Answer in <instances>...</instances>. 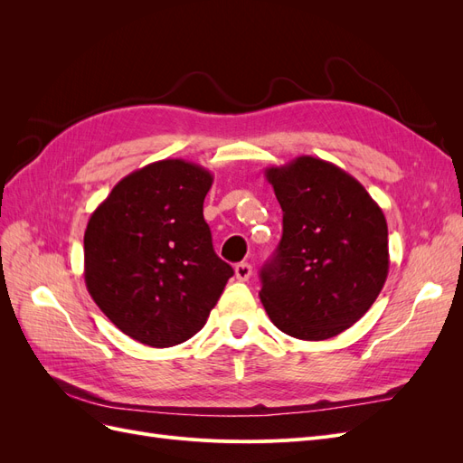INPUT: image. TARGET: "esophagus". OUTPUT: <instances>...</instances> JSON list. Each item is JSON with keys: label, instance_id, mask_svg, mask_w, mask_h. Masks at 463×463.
Segmentation results:
<instances>
[{"label": "esophagus", "instance_id": "esophagus-1", "mask_svg": "<svg viewBox=\"0 0 463 463\" xmlns=\"http://www.w3.org/2000/svg\"><path fill=\"white\" fill-rule=\"evenodd\" d=\"M250 274H253V266H250L249 262L235 264V278L240 279V282H247V279L250 278Z\"/></svg>", "mask_w": 463, "mask_h": 463}]
</instances>
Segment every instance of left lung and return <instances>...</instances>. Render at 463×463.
Segmentation results:
<instances>
[{
	"label": "left lung",
	"instance_id": "1",
	"mask_svg": "<svg viewBox=\"0 0 463 463\" xmlns=\"http://www.w3.org/2000/svg\"><path fill=\"white\" fill-rule=\"evenodd\" d=\"M284 233L260 270V301L274 325L299 340L354 326L388 276V226L371 194L342 167L313 156L266 167Z\"/></svg>",
	"mask_w": 463,
	"mask_h": 463
}]
</instances>
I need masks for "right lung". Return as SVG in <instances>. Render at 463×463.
I'll return each mask as SVG.
<instances>
[{
    "label": "right lung",
    "instance_id": "add662e5",
    "mask_svg": "<svg viewBox=\"0 0 463 463\" xmlns=\"http://www.w3.org/2000/svg\"><path fill=\"white\" fill-rule=\"evenodd\" d=\"M213 174L179 158L125 175L85 232V282L129 338L170 347L193 338L233 269L213 247L203 203Z\"/></svg>",
    "mask_w": 463,
    "mask_h": 463
}]
</instances>
